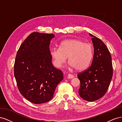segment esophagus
Here are the masks:
<instances>
[{"label": "esophagus", "instance_id": "34e87169", "mask_svg": "<svg viewBox=\"0 0 122 122\" xmlns=\"http://www.w3.org/2000/svg\"><path fill=\"white\" fill-rule=\"evenodd\" d=\"M74 77V76L73 75L71 74H69L67 76V78L68 79H72V78H73Z\"/></svg>", "mask_w": 122, "mask_h": 122}]
</instances>
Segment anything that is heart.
Returning a JSON list of instances; mask_svg holds the SVG:
<instances>
[{"label":"heart","mask_w":122,"mask_h":122,"mask_svg":"<svg viewBox=\"0 0 122 122\" xmlns=\"http://www.w3.org/2000/svg\"><path fill=\"white\" fill-rule=\"evenodd\" d=\"M53 63L61 67L67 60L70 66L81 71L87 68L93 57V47L89 43L77 39H69L61 42L60 47H54L50 50Z\"/></svg>","instance_id":"1"}]
</instances>
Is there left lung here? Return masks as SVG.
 <instances>
[{"label": "left lung", "mask_w": 122, "mask_h": 122, "mask_svg": "<svg viewBox=\"0 0 122 122\" xmlns=\"http://www.w3.org/2000/svg\"><path fill=\"white\" fill-rule=\"evenodd\" d=\"M94 46L93 61L89 68L77 75L80 81V96L92 102L100 99L107 91L113 74L112 56L105 44L89 34Z\"/></svg>", "instance_id": "1"}]
</instances>
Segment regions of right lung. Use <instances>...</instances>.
I'll return each instance as SVG.
<instances>
[{
	"label": "right lung",
	"mask_w": 122,
	"mask_h": 122,
	"mask_svg": "<svg viewBox=\"0 0 122 122\" xmlns=\"http://www.w3.org/2000/svg\"><path fill=\"white\" fill-rule=\"evenodd\" d=\"M53 34L34 32L18 50L14 65V76L21 94L34 104L48 102L64 78L61 70L53 67L50 41Z\"/></svg>",
	"instance_id": "add662e5"
}]
</instances>
